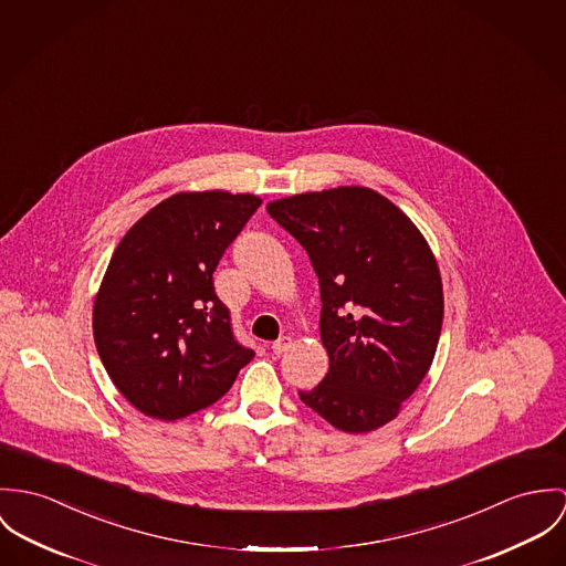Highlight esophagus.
I'll use <instances>...</instances> for the list:
<instances>
[{
    "instance_id": "esophagus-1",
    "label": "esophagus",
    "mask_w": 566,
    "mask_h": 566,
    "mask_svg": "<svg viewBox=\"0 0 566 566\" xmlns=\"http://www.w3.org/2000/svg\"><path fill=\"white\" fill-rule=\"evenodd\" d=\"M291 345H293V338H291V336H280V338L271 345V349H273L275 354H284Z\"/></svg>"
}]
</instances>
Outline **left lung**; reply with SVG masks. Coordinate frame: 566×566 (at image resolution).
<instances>
[{"mask_svg": "<svg viewBox=\"0 0 566 566\" xmlns=\"http://www.w3.org/2000/svg\"><path fill=\"white\" fill-rule=\"evenodd\" d=\"M266 210L318 275L329 369L300 399L340 432H374L432 367L444 308L434 252L401 208L367 187L308 190Z\"/></svg>", "mask_w": 566, "mask_h": 566, "instance_id": "left-lung-1", "label": "left lung"}]
</instances>
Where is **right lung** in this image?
<instances>
[{"label": "right lung", "mask_w": 566, "mask_h": 566, "mask_svg": "<svg viewBox=\"0 0 566 566\" xmlns=\"http://www.w3.org/2000/svg\"><path fill=\"white\" fill-rule=\"evenodd\" d=\"M260 203L252 192H176L113 253L93 304V336L113 384L143 415L189 417L223 397L252 360L234 340L212 273Z\"/></svg>", "instance_id": "1"}]
</instances>
